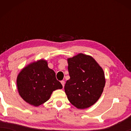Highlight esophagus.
Instances as JSON below:
<instances>
[{
    "label": "esophagus",
    "instance_id": "esophagus-1",
    "mask_svg": "<svg viewBox=\"0 0 131 131\" xmlns=\"http://www.w3.org/2000/svg\"><path fill=\"white\" fill-rule=\"evenodd\" d=\"M61 83L62 86H64V84H65V82L64 81V80H62V81H61Z\"/></svg>",
    "mask_w": 131,
    "mask_h": 131
}]
</instances>
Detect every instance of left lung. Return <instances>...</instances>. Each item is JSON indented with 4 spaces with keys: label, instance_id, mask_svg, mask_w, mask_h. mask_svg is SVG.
<instances>
[{
    "label": "left lung",
    "instance_id": "obj_1",
    "mask_svg": "<svg viewBox=\"0 0 131 131\" xmlns=\"http://www.w3.org/2000/svg\"><path fill=\"white\" fill-rule=\"evenodd\" d=\"M70 79L64 90L68 100L79 109H85L98 101L105 86L104 73L95 60L83 53L67 59Z\"/></svg>",
    "mask_w": 131,
    "mask_h": 131
}]
</instances>
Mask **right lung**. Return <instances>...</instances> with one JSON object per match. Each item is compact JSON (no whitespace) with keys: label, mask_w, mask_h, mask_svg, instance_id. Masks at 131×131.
<instances>
[{"label":"right lung","mask_w":131,"mask_h":131,"mask_svg":"<svg viewBox=\"0 0 131 131\" xmlns=\"http://www.w3.org/2000/svg\"><path fill=\"white\" fill-rule=\"evenodd\" d=\"M17 85L21 98L35 107L47 101L53 91L62 88L54 71L48 67L44 60L25 67L18 75Z\"/></svg>","instance_id":"obj_1"}]
</instances>
